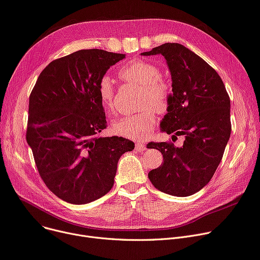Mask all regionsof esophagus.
Wrapping results in <instances>:
<instances>
[{
  "instance_id": "esophagus-1",
  "label": "esophagus",
  "mask_w": 260,
  "mask_h": 260,
  "mask_svg": "<svg viewBox=\"0 0 260 260\" xmlns=\"http://www.w3.org/2000/svg\"><path fill=\"white\" fill-rule=\"evenodd\" d=\"M136 148H137V150H140V151L146 150V144L144 142H142V141H139V142H137Z\"/></svg>"
}]
</instances>
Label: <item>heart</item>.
I'll use <instances>...</instances> for the list:
<instances>
[{
    "mask_svg": "<svg viewBox=\"0 0 260 260\" xmlns=\"http://www.w3.org/2000/svg\"><path fill=\"white\" fill-rule=\"evenodd\" d=\"M119 76L123 80L142 86L141 106L143 109L134 115L120 119L113 124L115 134L132 140L145 139L152 132L157 111L165 112L169 106L171 91L169 85L161 78V70L154 63L137 59L120 69ZM97 94L102 107L107 111L114 110L115 88L112 78L102 76L97 84Z\"/></svg>",
    "mask_w": 260,
    "mask_h": 260,
    "instance_id": "heart-1",
    "label": "heart"
}]
</instances>
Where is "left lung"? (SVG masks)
I'll return each instance as SVG.
<instances>
[{
  "instance_id": "1",
  "label": "left lung",
  "mask_w": 260,
  "mask_h": 260,
  "mask_svg": "<svg viewBox=\"0 0 260 260\" xmlns=\"http://www.w3.org/2000/svg\"><path fill=\"white\" fill-rule=\"evenodd\" d=\"M142 55L161 54L171 74L172 94L161 131L185 136L182 146L150 142L162 152L163 163L148 179L160 191L191 196L205 187L219 165L231 134L230 98L214 69L191 50L166 43Z\"/></svg>"
}]
</instances>
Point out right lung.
Masks as SVG:
<instances>
[{
  "instance_id": "add662e5",
  "label": "right lung",
  "mask_w": 260,
  "mask_h": 260,
  "mask_svg": "<svg viewBox=\"0 0 260 260\" xmlns=\"http://www.w3.org/2000/svg\"><path fill=\"white\" fill-rule=\"evenodd\" d=\"M125 54L79 50L51 61L29 97L26 140L46 186L75 205L107 194L121 155L135 148L122 137H99L107 127L99 79Z\"/></svg>"
}]
</instances>
